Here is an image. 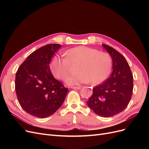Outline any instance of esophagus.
I'll list each match as a JSON object with an SVG mask.
<instances>
[{
  "mask_svg": "<svg viewBox=\"0 0 149 149\" xmlns=\"http://www.w3.org/2000/svg\"><path fill=\"white\" fill-rule=\"evenodd\" d=\"M71 89H80L81 87L80 86H71Z\"/></svg>",
  "mask_w": 149,
  "mask_h": 149,
  "instance_id": "esophagus-1",
  "label": "esophagus"
}]
</instances>
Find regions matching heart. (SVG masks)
I'll return each mask as SVG.
<instances>
[{"instance_id":"b5f03b06","label":"heart","mask_w":149,"mask_h":149,"mask_svg":"<svg viewBox=\"0 0 149 149\" xmlns=\"http://www.w3.org/2000/svg\"><path fill=\"white\" fill-rule=\"evenodd\" d=\"M66 55H55L50 63L53 74L59 79H64L70 72L71 64L79 63L76 75L70 76L65 82L68 85H78L91 82L97 85L109 75L112 60L109 53L84 46L70 48Z\"/></svg>"}]
</instances>
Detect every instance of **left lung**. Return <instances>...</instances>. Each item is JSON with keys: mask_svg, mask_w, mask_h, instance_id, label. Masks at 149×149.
<instances>
[{"mask_svg": "<svg viewBox=\"0 0 149 149\" xmlns=\"http://www.w3.org/2000/svg\"><path fill=\"white\" fill-rule=\"evenodd\" d=\"M112 60L109 78L93 89L87 104L97 115L110 118L123 111L131 100L133 76L127 61L114 48L102 44Z\"/></svg>", "mask_w": 149, "mask_h": 149, "instance_id": "8db88e82", "label": "left lung"}]
</instances>
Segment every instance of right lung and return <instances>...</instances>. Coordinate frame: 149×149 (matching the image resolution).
<instances>
[{
	"label": "right lung",
	"mask_w": 149,
	"mask_h": 149,
	"mask_svg": "<svg viewBox=\"0 0 149 149\" xmlns=\"http://www.w3.org/2000/svg\"><path fill=\"white\" fill-rule=\"evenodd\" d=\"M61 47L48 44L31 53L18 69L15 91L25 111L38 118H45L59 109L68 89L53 76L49 63Z\"/></svg>",
	"instance_id": "add662e5"
}]
</instances>
